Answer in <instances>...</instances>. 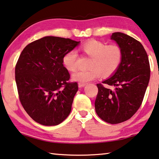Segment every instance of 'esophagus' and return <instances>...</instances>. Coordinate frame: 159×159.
Listing matches in <instances>:
<instances>
[{
	"label": "esophagus",
	"instance_id": "34e87169",
	"mask_svg": "<svg viewBox=\"0 0 159 159\" xmlns=\"http://www.w3.org/2000/svg\"><path fill=\"white\" fill-rule=\"evenodd\" d=\"M86 84V83H79V87H84Z\"/></svg>",
	"mask_w": 159,
	"mask_h": 159
}]
</instances>
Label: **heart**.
<instances>
[{
    "label": "heart",
    "mask_w": 159,
    "mask_h": 159,
    "mask_svg": "<svg viewBox=\"0 0 159 159\" xmlns=\"http://www.w3.org/2000/svg\"><path fill=\"white\" fill-rule=\"evenodd\" d=\"M81 51L91 58L89 70H80L73 75V79L79 83H86L98 79L102 75L108 78L117 71L121 63L123 52L117 44L107 45L106 43L90 40L81 46ZM63 65L68 71L75 72L78 68V54L71 50L64 54Z\"/></svg>",
    "instance_id": "obj_1"
}]
</instances>
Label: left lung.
<instances>
[{
    "mask_svg": "<svg viewBox=\"0 0 159 159\" xmlns=\"http://www.w3.org/2000/svg\"><path fill=\"white\" fill-rule=\"evenodd\" d=\"M111 39L117 42L123 52L121 63L109 79L98 84L95 101L97 115L111 124L131 118L139 110L150 79L148 57L140 42L123 33H113ZM103 84L113 85V91Z\"/></svg>",
    "mask_w": 159,
    "mask_h": 159,
    "instance_id": "1",
    "label": "left lung"
}]
</instances>
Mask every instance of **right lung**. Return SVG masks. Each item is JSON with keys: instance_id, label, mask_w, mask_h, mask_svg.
<instances>
[{"instance_id": "add662e5", "label": "right lung", "mask_w": 159, "mask_h": 159, "mask_svg": "<svg viewBox=\"0 0 159 159\" xmlns=\"http://www.w3.org/2000/svg\"><path fill=\"white\" fill-rule=\"evenodd\" d=\"M79 43L46 36L28 44L21 52L15 68L19 100L35 122L56 125L70 114L79 86L69 80L62 59Z\"/></svg>"}]
</instances>
